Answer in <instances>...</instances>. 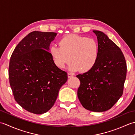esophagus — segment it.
I'll use <instances>...</instances> for the list:
<instances>
[{"label":"esophagus","mask_w":135,"mask_h":135,"mask_svg":"<svg viewBox=\"0 0 135 135\" xmlns=\"http://www.w3.org/2000/svg\"><path fill=\"white\" fill-rule=\"evenodd\" d=\"M73 74L72 73H68V78H71V77L73 76Z\"/></svg>","instance_id":"esophagus-1"}]
</instances>
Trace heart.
<instances>
[{
  "mask_svg": "<svg viewBox=\"0 0 135 135\" xmlns=\"http://www.w3.org/2000/svg\"><path fill=\"white\" fill-rule=\"evenodd\" d=\"M59 46L50 47V54L57 67L63 68L71 61L70 69L82 73L89 71L96 64L99 56V45L96 40L69 34L60 40Z\"/></svg>",
  "mask_w": 135,
  "mask_h": 135,
  "instance_id": "heart-1",
  "label": "heart"
}]
</instances>
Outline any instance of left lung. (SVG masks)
I'll use <instances>...</instances> for the list:
<instances>
[{"label":"left lung","instance_id":"8db88e82","mask_svg":"<svg viewBox=\"0 0 135 135\" xmlns=\"http://www.w3.org/2000/svg\"><path fill=\"white\" fill-rule=\"evenodd\" d=\"M93 32L98 41V59L92 69L76 75L80 81L77 94L85 109L103 112L110 109L122 95L127 62L120 48L105 33Z\"/></svg>","mask_w":135,"mask_h":135}]
</instances>
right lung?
I'll return each mask as SVG.
<instances>
[{
  "label": "right lung",
  "instance_id": "right-lung-1",
  "mask_svg": "<svg viewBox=\"0 0 135 135\" xmlns=\"http://www.w3.org/2000/svg\"><path fill=\"white\" fill-rule=\"evenodd\" d=\"M57 33L33 31L11 54L8 78L17 103L25 110L42 114L53 107L67 73L54 64L49 51Z\"/></svg>",
  "mask_w": 135,
  "mask_h": 135
}]
</instances>
